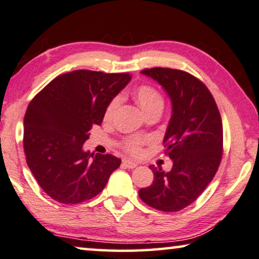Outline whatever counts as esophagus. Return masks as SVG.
Wrapping results in <instances>:
<instances>
[{
    "instance_id": "1",
    "label": "esophagus",
    "mask_w": 259,
    "mask_h": 259,
    "mask_svg": "<svg viewBox=\"0 0 259 259\" xmlns=\"http://www.w3.org/2000/svg\"><path fill=\"white\" fill-rule=\"evenodd\" d=\"M137 165H138L137 163H134L132 161L122 160V166H124V168H126V169H134Z\"/></svg>"
}]
</instances>
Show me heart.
I'll return each instance as SVG.
<instances>
[{
	"label": "heart",
	"mask_w": 259,
	"mask_h": 259,
	"mask_svg": "<svg viewBox=\"0 0 259 259\" xmlns=\"http://www.w3.org/2000/svg\"><path fill=\"white\" fill-rule=\"evenodd\" d=\"M133 98L141 107L146 116L154 113H161L164 107V97L155 87L150 84H141L132 91ZM119 106V98H112L106 105L104 111V120L110 122L113 120ZM150 142L147 138L131 137L126 138L122 142V149L131 156H140L143 153V146Z\"/></svg>",
	"instance_id": "b5f03b06"
}]
</instances>
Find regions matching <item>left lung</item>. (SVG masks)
I'll use <instances>...</instances> for the list:
<instances>
[{
    "mask_svg": "<svg viewBox=\"0 0 259 259\" xmlns=\"http://www.w3.org/2000/svg\"><path fill=\"white\" fill-rule=\"evenodd\" d=\"M142 74L156 79L172 102L163 145L174 165L169 172L150 165L153 184L139 190V197L161 212H178L196 201L215 176L224 150L221 116L205 83L188 71L154 67Z\"/></svg>",
    "mask_w": 259,
    "mask_h": 259,
    "instance_id": "left-lung-1",
    "label": "left lung"
}]
</instances>
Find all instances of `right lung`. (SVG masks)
Wrapping results in <instances>:
<instances>
[{
    "instance_id": "add662e5",
    "label": "right lung",
    "mask_w": 259,
    "mask_h": 259,
    "mask_svg": "<svg viewBox=\"0 0 259 259\" xmlns=\"http://www.w3.org/2000/svg\"><path fill=\"white\" fill-rule=\"evenodd\" d=\"M130 73L78 69L59 75L35 95L24 117L26 163L44 192L76 205L105 188L121 161L111 154L83 152L94 125H101L111 99Z\"/></svg>"
}]
</instances>
